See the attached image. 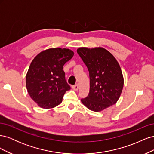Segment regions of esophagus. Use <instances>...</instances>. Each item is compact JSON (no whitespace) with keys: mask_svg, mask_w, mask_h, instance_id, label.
Masks as SVG:
<instances>
[{"mask_svg":"<svg viewBox=\"0 0 154 154\" xmlns=\"http://www.w3.org/2000/svg\"><path fill=\"white\" fill-rule=\"evenodd\" d=\"M78 87H78V84L72 85V89L74 90V91H78Z\"/></svg>","mask_w":154,"mask_h":154,"instance_id":"obj_1","label":"esophagus"}]
</instances>
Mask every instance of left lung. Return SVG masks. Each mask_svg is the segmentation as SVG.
Returning <instances> with one entry per match:
<instances>
[{
	"mask_svg": "<svg viewBox=\"0 0 154 154\" xmlns=\"http://www.w3.org/2000/svg\"><path fill=\"white\" fill-rule=\"evenodd\" d=\"M77 53L89 72L90 90L81 101L88 109L99 112L114 105L122 92V69L114 56L104 48H81Z\"/></svg>",
	"mask_w": 154,
	"mask_h": 154,
	"instance_id": "1",
	"label": "left lung"
}]
</instances>
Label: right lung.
<instances>
[{
    "label": "right lung",
    "mask_w": 154,
    "mask_h": 154,
    "mask_svg": "<svg viewBox=\"0 0 154 154\" xmlns=\"http://www.w3.org/2000/svg\"><path fill=\"white\" fill-rule=\"evenodd\" d=\"M73 55L68 49L52 48L32 60L26 75V87L32 100L42 108H53L61 103L65 93L71 89L63 67Z\"/></svg>",
    "instance_id": "add662e5"
}]
</instances>
